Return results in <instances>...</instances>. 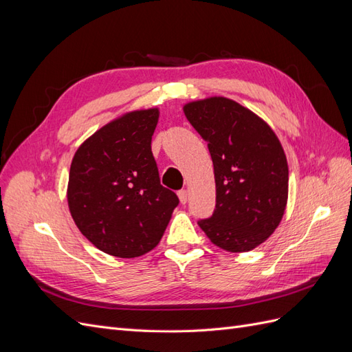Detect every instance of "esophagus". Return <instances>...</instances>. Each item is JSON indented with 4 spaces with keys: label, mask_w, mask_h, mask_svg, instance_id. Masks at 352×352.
<instances>
[{
    "label": "esophagus",
    "mask_w": 352,
    "mask_h": 352,
    "mask_svg": "<svg viewBox=\"0 0 352 352\" xmlns=\"http://www.w3.org/2000/svg\"><path fill=\"white\" fill-rule=\"evenodd\" d=\"M177 197H179V199H180V204H186L188 197H189L188 190H186V189H180L179 192H177Z\"/></svg>",
    "instance_id": "obj_1"
}]
</instances>
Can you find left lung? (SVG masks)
<instances>
[{
	"label": "left lung",
	"mask_w": 352,
	"mask_h": 352,
	"mask_svg": "<svg viewBox=\"0 0 352 352\" xmlns=\"http://www.w3.org/2000/svg\"><path fill=\"white\" fill-rule=\"evenodd\" d=\"M186 119L207 141L214 166L216 208L199 228L217 247L251 251L279 226L287 199V163L278 136L238 102H189Z\"/></svg>",
	"instance_id": "obj_1"
}]
</instances>
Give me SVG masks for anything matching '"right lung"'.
<instances>
[{
    "label": "right lung",
    "instance_id": "right-lung-1",
    "mask_svg": "<svg viewBox=\"0 0 352 352\" xmlns=\"http://www.w3.org/2000/svg\"><path fill=\"white\" fill-rule=\"evenodd\" d=\"M157 122V109L127 113L95 132L72 160L70 214L85 238L114 257L157 247L179 204L160 184L151 151Z\"/></svg>",
    "mask_w": 352,
    "mask_h": 352
}]
</instances>
